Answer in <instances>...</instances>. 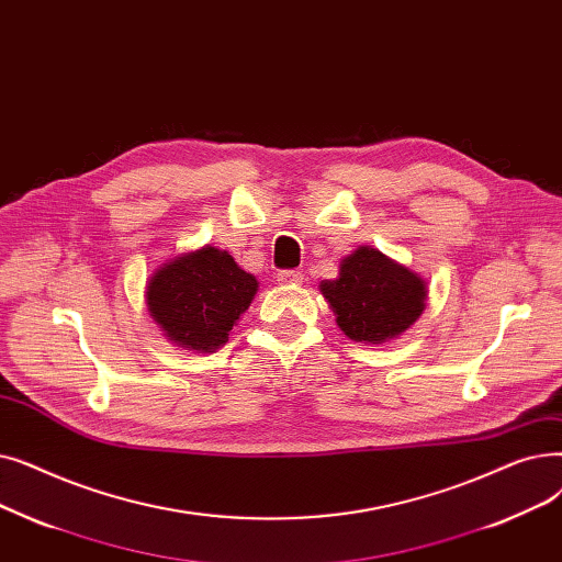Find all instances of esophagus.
<instances>
[{
	"label": "esophagus",
	"mask_w": 562,
	"mask_h": 562,
	"mask_svg": "<svg viewBox=\"0 0 562 562\" xmlns=\"http://www.w3.org/2000/svg\"><path fill=\"white\" fill-rule=\"evenodd\" d=\"M279 283H283V285H297V283H302V279H304V274L300 272V270H283V272H279Z\"/></svg>",
	"instance_id": "1"
}]
</instances>
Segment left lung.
I'll list each match as a JSON object with an SVG mask.
<instances>
[{
	"mask_svg": "<svg viewBox=\"0 0 562 562\" xmlns=\"http://www.w3.org/2000/svg\"><path fill=\"white\" fill-rule=\"evenodd\" d=\"M340 331L357 342L380 345L405 334L425 308V281L372 247L340 260L334 281L319 283Z\"/></svg>",
	"mask_w": 562,
	"mask_h": 562,
	"instance_id": "obj_1",
	"label": "left lung"
}]
</instances>
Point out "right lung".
<instances>
[{"label": "right lung", "mask_w": 562, "mask_h": 562, "mask_svg": "<svg viewBox=\"0 0 562 562\" xmlns=\"http://www.w3.org/2000/svg\"><path fill=\"white\" fill-rule=\"evenodd\" d=\"M258 290L254 274L228 251L201 247L176 256L150 277L146 304L159 329L178 347L215 352Z\"/></svg>", "instance_id": "1"}]
</instances>
